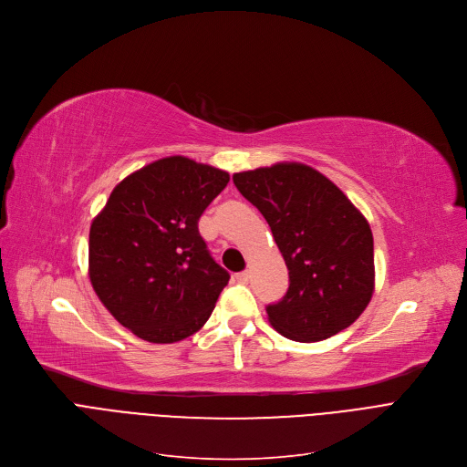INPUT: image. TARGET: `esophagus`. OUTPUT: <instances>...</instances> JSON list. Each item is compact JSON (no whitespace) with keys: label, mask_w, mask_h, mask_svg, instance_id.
<instances>
[{"label":"esophagus","mask_w":467,"mask_h":467,"mask_svg":"<svg viewBox=\"0 0 467 467\" xmlns=\"http://www.w3.org/2000/svg\"><path fill=\"white\" fill-rule=\"evenodd\" d=\"M237 279H239L241 283H249V279H251V274H249L247 270H243V272H239V274H237Z\"/></svg>","instance_id":"1"}]
</instances>
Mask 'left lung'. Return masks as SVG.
<instances>
[{
    "label": "left lung",
    "mask_w": 467,
    "mask_h": 467,
    "mask_svg": "<svg viewBox=\"0 0 467 467\" xmlns=\"http://www.w3.org/2000/svg\"><path fill=\"white\" fill-rule=\"evenodd\" d=\"M234 184L264 214L288 270L286 295L265 306L288 340L321 342L358 319L374 291L368 222L327 176L302 163L237 172Z\"/></svg>",
    "instance_id": "obj_1"
}]
</instances>
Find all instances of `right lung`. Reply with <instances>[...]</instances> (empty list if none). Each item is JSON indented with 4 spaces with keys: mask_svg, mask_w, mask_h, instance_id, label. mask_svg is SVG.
<instances>
[{
    "mask_svg": "<svg viewBox=\"0 0 467 467\" xmlns=\"http://www.w3.org/2000/svg\"><path fill=\"white\" fill-rule=\"evenodd\" d=\"M228 182V172L174 155L127 176L93 220V288L139 338L179 342L211 317L230 274L197 224Z\"/></svg>",
    "mask_w": 467,
    "mask_h": 467,
    "instance_id": "obj_1",
    "label": "right lung"
}]
</instances>
